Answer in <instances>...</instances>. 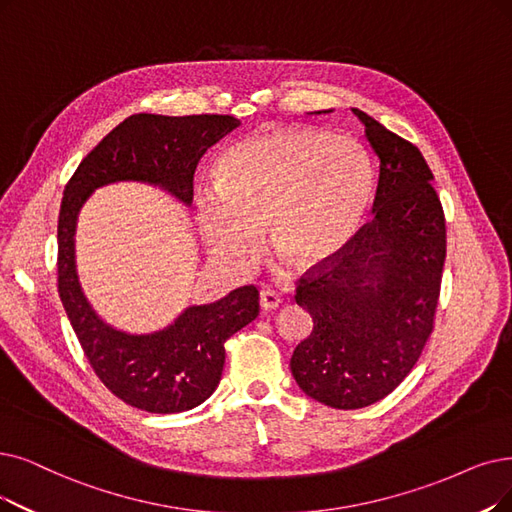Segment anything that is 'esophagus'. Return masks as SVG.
<instances>
[{
	"label": "esophagus",
	"instance_id": "obj_1",
	"mask_svg": "<svg viewBox=\"0 0 512 512\" xmlns=\"http://www.w3.org/2000/svg\"><path fill=\"white\" fill-rule=\"evenodd\" d=\"M258 302H260V309L262 311H273V309H277V306L281 304V298L273 290H260Z\"/></svg>",
	"mask_w": 512,
	"mask_h": 512
}]
</instances>
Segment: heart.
<instances>
[{
  "label": "heart",
  "instance_id": "obj_1",
  "mask_svg": "<svg viewBox=\"0 0 512 512\" xmlns=\"http://www.w3.org/2000/svg\"><path fill=\"white\" fill-rule=\"evenodd\" d=\"M216 191L193 199L208 250L248 267L267 231L271 252L300 271L336 258L357 235L374 191V166L359 140L279 126L245 136L214 168Z\"/></svg>",
  "mask_w": 512,
  "mask_h": 512
}]
</instances>
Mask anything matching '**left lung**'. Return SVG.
<instances>
[{
  "mask_svg": "<svg viewBox=\"0 0 512 512\" xmlns=\"http://www.w3.org/2000/svg\"><path fill=\"white\" fill-rule=\"evenodd\" d=\"M380 159L374 218L346 248L300 277L313 330L292 355L311 399L359 410L412 372L433 332L445 262V216L433 172L410 140L353 109Z\"/></svg>",
  "mask_w": 512,
  "mask_h": 512,
  "instance_id": "obj_1",
  "label": "left lung"
}]
</instances>
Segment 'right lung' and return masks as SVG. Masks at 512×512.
I'll list each match as a JSON object with an SVG mask.
<instances>
[{
  "mask_svg": "<svg viewBox=\"0 0 512 512\" xmlns=\"http://www.w3.org/2000/svg\"><path fill=\"white\" fill-rule=\"evenodd\" d=\"M239 126L233 115L168 117L138 113L121 121L79 163L58 214V294L92 370L124 403L151 414L187 412L220 382L224 342L256 319L258 290L243 285L212 304L189 306L153 334H128L102 321L75 269V227L86 199L119 180L157 185L191 206L199 159Z\"/></svg>",
  "mask_w": 512,
  "mask_h": 512,
  "instance_id": "1",
  "label": "right lung"
}]
</instances>
